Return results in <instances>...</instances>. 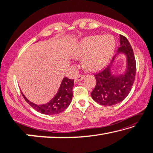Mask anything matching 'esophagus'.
<instances>
[{
    "instance_id": "obj_1",
    "label": "esophagus",
    "mask_w": 153,
    "mask_h": 153,
    "mask_svg": "<svg viewBox=\"0 0 153 153\" xmlns=\"http://www.w3.org/2000/svg\"><path fill=\"white\" fill-rule=\"evenodd\" d=\"M84 77V75H79V76H77L76 77H75V82H79L82 80Z\"/></svg>"
}]
</instances>
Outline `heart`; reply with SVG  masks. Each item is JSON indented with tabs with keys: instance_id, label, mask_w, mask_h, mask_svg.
Returning <instances> with one entry per match:
<instances>
[{
	"instance_id": "heart-1",
	"label": "heart",
	"mask_w": 153,
	"mask_h": 153,
	"mask_svg": "<svg viewBox=\"0 0 153 153\" xmlns=\"http://www.w3.org/2000/svg\"><path fill=\"white\" fill-rule=\"evenodd\" d=\"M115 48L112 36H91L76 44L71 52L74 58L82 59L83 66L88 71L101 69L108 62Z\"/></svg>"
}]
</instances>
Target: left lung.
<instances>
[{"label": "left lung", "mask_w": 153, "mask_h": 153, "mask_svg": "<svg viewBox=\"0 0 153 153\" xmlns=\"http://www.w3.org/2000/svg\"><path fill=\"white\" fill-rule=\"evenodd\" d=\"M120 36V47L117 53L105 69L94 76L96 84L91 95L97 103L104 106H112L122 102L131 91L135 79L136 62L133 50L128 40L124 36ZM126 56L127 67L122 74H115L114 71L115 58L118 54Z\"/></svg>", "instance_id": "1"}]
</instances>
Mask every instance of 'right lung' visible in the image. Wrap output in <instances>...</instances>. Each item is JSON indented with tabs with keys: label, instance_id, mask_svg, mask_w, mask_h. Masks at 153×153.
<instances>
[{
	"label": "right lung",
	"instance_id": "add662e5",
	"mask_svg": "<svg viewBox=\"0 0 153 153\" xmlns=\"http://www.w3.org/2000/svg\"><path fill=\"white\" fill-rule=\"evenodd\" d=\"M74 86V79L64 77L56 95L49 102L39 105L29 101L22 91L21 93L27 103L38 112L45 115H56L62 113L69 106L72 100Z\"/></svg>",
	"mask_w": 153,
	"mask_h": 153
}]
</instances>
